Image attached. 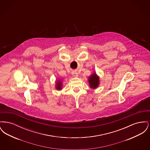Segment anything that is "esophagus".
<instances>
[{
  "mask_svg": "<svg viewBox=\"0 0 150 150\" xmlns=\"http://www.w3.org/2000/svg\"><path fill=\"white\" fill-rule=\"evenodd\" d=\"M72 75L74 77H78V73L75 71H73L72 72Z\"/></svg>",
  "mask_w": 150,
  "mask_h": 150,
  "instance_id": "1",
  "label": "esophagus"
}]
</instances>
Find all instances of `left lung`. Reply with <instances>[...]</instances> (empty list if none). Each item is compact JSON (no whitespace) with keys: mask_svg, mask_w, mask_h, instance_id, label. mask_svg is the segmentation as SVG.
<instances>
[{"mask_svg":"<svg viewBox=\"0 0 150 150\" xmlns=\"http://www.w3.org/2000/svg\"><path fill=\"white\" fill-rule=\"evenodd\" d=\"M88 82L91 88L96 89L100 84V77L96 72H94L88 78Z\"/></svg>","mask_w":150,"mask_h":150,"instance_id":"8db88e82","label":"left lung"}]
</instances>
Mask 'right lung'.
<instances>
[{
	"label": "right lung",
	"mask_w": 150,
	"mask_h": 150,
	"mask_svg": "<svg viewBox=\"0 0 150 150\" xmlns=\"http://www.w3.org/2000/svg\"><path fill=\"white\" fill-rule=\"evenodd\" d=\"M62 79H58L56 81V86L55 88L58 91H60L62 89Z\"/></svg>",
	"instance_id": "1"
}]
</instances>
